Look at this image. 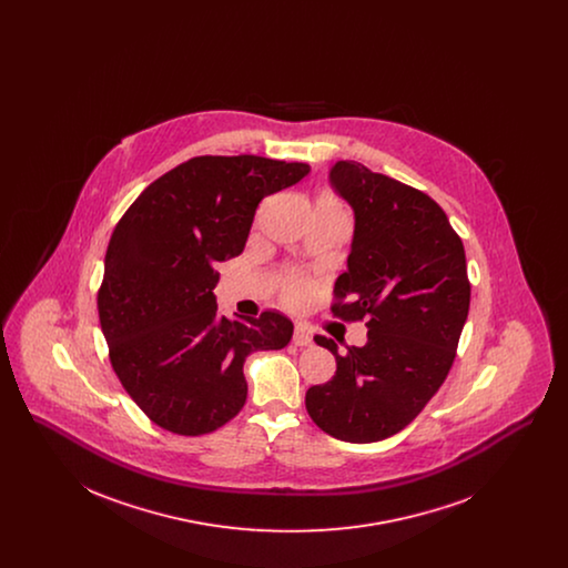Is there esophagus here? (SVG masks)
Wrapping results in <instances>:
<instances>
[{
	"instance_id": "obj_1",
	"label": "esophagus",
	"mask_w": 568,
	"mask_h": 568,
	"mask_svg": "<svg viewBox=\"0 0 568 568\" xmlns=\"http://www.w3.org/2000/svg\"><path fill=\"white\" fill-rule=\"evenodd\" d=\"M294 345L296 347H311L313 345V336H311V332L306 327L296 325V329H294Z\"/></svg>"
}]
</instances>
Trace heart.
I'll return each mask as SVG.
<instances>
[{"mask_svg": "<svg viewBox=\"0 0 568 568\" xmlns=\"http://www.w3.org/2000/svg\"><path fill=\"white\" fill-rule=\"evenodd\" d=\"M317 206L334 209V211H343L341 202H338L334 195H324V197L320 200V204H317ZM304 290H306V278H304L302 274L292 272V274L285 278V296L290 297V300H297V297H302Z\"/></svg>", "mask_w": 568, "mask_h": 568, "instance_id": "b5f03b06", "label": "heart"}]
</instances>
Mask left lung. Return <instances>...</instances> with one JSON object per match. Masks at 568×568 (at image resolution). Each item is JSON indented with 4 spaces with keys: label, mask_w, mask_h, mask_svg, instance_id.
I'll list each match as a JSON object with an SVG mask.
<instances>
[{
    "label": "left lung",
    "mask_w": 568,
    "mask_h": 568,
    "mask_svg": "<svg viewBox=\"0 0 568 568\" xmlns=\"http://www.w3.org/2000/svg\"><path fill=\"white\" fill-rule=\"evenodd\" d=\"M329 185L355 216L332 313L366 320L368 341L341 355L315 336L336 375L306 392V410L338 440L375 443L408 426L447 378L470 306L466 255L424 191L352 160L332 165Z\"/></svg>",
    "instance_id": "obj_1"
}]
</instances>
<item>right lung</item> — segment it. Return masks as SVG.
Segmentation results:
<instances>
[{
	"mask_svg": "<svg viewBox=\"0 0 568 568\" xmlns=\"http://www.w3.org/2000/svg\"><path fill=\"white\" fill-rule=\"evenodd\" d=\"M308 172V163L257 155L193 158L151 183L116 223L100 325L116 377L163 430L200 436L227 424L246 400V355L292 341L294 324L281 313L219 315L215 264L243 253L262 197Z\"/></svg>",
	"mask_w": 568,
	"mask_h": 568,
	"instance_id": "right-lung-1",
	"label": "right lung"
}]
</instances>
